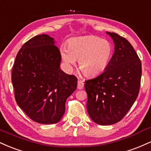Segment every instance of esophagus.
<instances>
[{
  "mask_svg": "<svg viewBox=\"0 0 151 151\" xmlns=\"http://www.w3.org/2000/svg\"><path fill=\"white\" fill-rule=\"evenodd\" d=\"M84 86V84L83 83L82 81L81 80H78V83H77V89H82Z\"/></svg>",
  "mask_w": 151,
  "mask_h": 151,
  "instance_id": "obj_1",
  "label": "esophagus"
}]
</instances>
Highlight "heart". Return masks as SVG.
Here are the masks:
<instances>
[{"instance_id":"b5f03b06","label":"heart","mask_w":151,"mask_h":151,"mask_svg":"<svg viewBox=\"0 0 151 151\" xmlns=\"http://www.w3.org/2000/svg\"><path fill=\"white\" fill-rule=\"evenodd\" d=\"M114 55V46L106 40L95 35L71 39L67 47L60 48L66 68L71 70L78 60L79 70L86 77H95L106 70Z\"/></svg>"}]
</instances>
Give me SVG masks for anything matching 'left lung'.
I'll use <instances>...</instances> for the list:
<instances>
[{
    "instance_id": "1",
    "label": "left lung",
    "mask_w": 151,
    "mask_h": 151,
    "mask_svg": "<svg viewBox=\"0 0 151 151\" xmlns=\"http://www.w3.org/2000/svg\"><path fill=\"white\" fill-rule=\"evenodd\" d=\"M114 43V53L105 72L85 81L86 109L96 124L106 126L120 121L138 97L141 62L127 40L107 32Z\"/></svg>"
}]
</instances>
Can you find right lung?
Masks as SVG:
<instances>
[{"instance_id": "obj_1", "label": "right lung", "mask_w": 151, "mask_h": 151, "mask_svg": "<svg viewBox=\"0 0 151 151\" xmlns=\"http://www.w3.org/2000/svg\"><path fill=\"white\" fill-rule=\"evenodd\" d=\"M54 38L35 36L17 55L11 79L15 101L35 122H59L65 111L67 99L77 89L75 76L60 70L61 56Z\"/></svg>"}]
</instances>
